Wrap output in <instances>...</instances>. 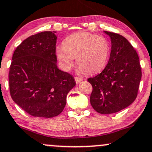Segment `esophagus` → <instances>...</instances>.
I'll use <instances>...</instances> for the list:
<instances>
[{"mask_svg":"<svg viewBox=\"0 0 152 152\" xmlns=\"http://www.w3.org/2000/svg\"><path fill=\"white\" fill-rule=\"evenodd\" d=\"M75 80H76V83H79L80 82H81L83 80V78H80L78 77H75Z\"/></svg>","mask_w":152,"mask_h":152,"instance_id":"obj_1","label":"esophagus"}]
</instances>
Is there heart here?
Wrapping results in <instances>:
<instances>
[{"instance_id": "heart-1", "label": "heart", "mask_w": 152, "mask_h": 152, "mask_svg": "<svg viewBox=\"0 0 152 152\" xmlns=\"http://www.w3.org/2000/svg\"><path fill=\"white\" fill-rule=\"evenodd\" d=\"M64 46L55 49L57 59L64 70L74 65V58L80 72L93 74L102 69L108 59L109 42L103 36L88 32H77L69 36L64 41Z\"/></svg>"}]
</instances>
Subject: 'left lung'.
Masks as SVG:
<instances>
[{"label":"left lung","mask_w":152,"mask_h":152,"mask_svg":"<svg viewBox=\"0 0 152 152\" xmlns=\"http://www.w3.org/2000/svg\"><path fill=\"white\" fill-rule=\"evenodd\" d=\"M110 37L111 48L109 62L100 74L88 81L93 86L90 104L102 114L122 110L135 101L142 71L137 52L126 38L104 31Z\"/></svg>","instance_id":"left-lung-1"}]
</instances>
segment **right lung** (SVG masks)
I'll list each match as a JSON object with an SVG mask.
<instances>
[{"label":"right lung","instance_id":"add662e5","mask_svg":"<svg viewBox=\"0 0 152 152\" xmlns=\"http://www.w3.org/2000/svg\"><path fill=\"white\" fill-rule=\"evenodd\" d=\"M55 33L43 31L25 39L15 50L10 67L11 97L35 117L58 116L76 86L72 75L57 67Z\"/></svg>","mask_w":152,"mask_h":152}]
</instances>
